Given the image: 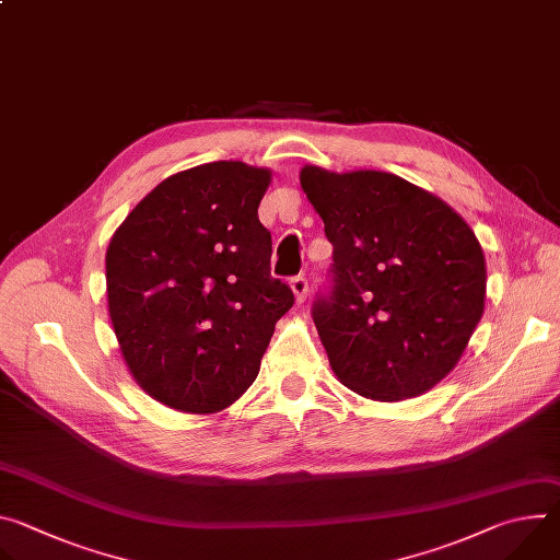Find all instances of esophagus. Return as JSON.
Masks as SVG:
<instances>
[{"instance_id":"34e87169","label":"esophagus","mask_w":560,"mask_h":560,"mask_svg":"<svg viewBox=\"0 0 560 560\" xmlns=\"http://www.w3.org/2000/svg\"><path fill=\"white\" fill-rule=\"evenodd\" d=\"M290 288H292V292H294L296 303H303L305 296H307V279H305L303 275L292 277V279H290Z\"/></svg>"}]
</instances>
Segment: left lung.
Returning a JSON list of instances; mask_svg holds the SVG:
<instances>
[{
	"label": "left lung",
	"mask_w": 560,
	"mask_h": 560,
	"mask_svg": "<svg viewBox=\"0 0 560 560\" xmlns=\"http://www.w3.org/2000/svg\"><path fill=\"white\" fill-rule=\"evenodd\" d=\"M324 219L332 290L314 326L337 378L376 401H404L443 381L486 307V257L443 199L381 171L301 168Z\"/></svg>",
	"instance_id": "obj_1"
}]
</instances>
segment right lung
I'll list each match as a JSON object with an SVG mask.
<instances>
[{
	"label": "right lung",
	"mask_w": 560,
	"mask_h": 560,
	"mask_svg": "<svg viewBox=\"0 0 560 560\" xmlns=\"http://www.w3.org/2000/svg\"><path fill=\"white\" fill-rule=\"evenodd\" d=\"M268 168L201 164L164 179L115 230L108 312L124 361L154 401L188 415L232 406L257 378L292 290L270 275L259 221Z\"/></svg>",
	"instance_id": "add662e5"
}]
</instances>
